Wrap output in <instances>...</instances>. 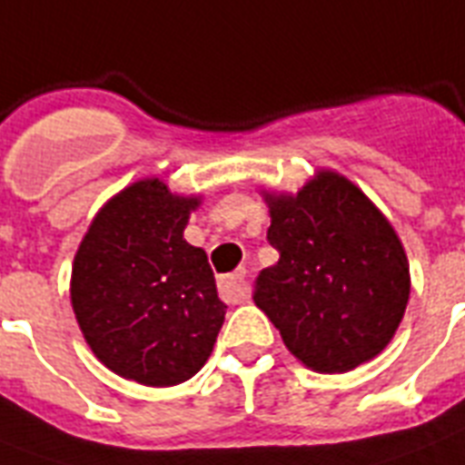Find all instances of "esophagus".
<instances>
[{
    "mask_svg": "<svg viewBox=\"0 0 465 465\" xmlns=\"http://www.w3.org/2000/svg\"><path fill=\"white\" fill-rule=\"evenodd\" d=\"M218 288H221V295L225 300H230V302H244L250 297V288H247V281H244V271L223 276L218 281Z\"/></svg>",
    "mask_w": 465,
    "mask_h": 465,
    "instance_id": "34e87169",
    "label": "esophagus"
}]
</instances>
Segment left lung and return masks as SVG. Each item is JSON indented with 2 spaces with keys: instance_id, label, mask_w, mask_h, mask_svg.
I'll return each instance as SVG.
<instances>
[{
  "instance_id": "8db88e82",
  "label": "left lung",
  "mask_w": 465,
  "mask_h": 465,
  "mask_svg": "<svg viewBox=\"0 0 465 465\" xmlns=\"http://www.w3.org/2000/svg\"><path fill=\"white\" fill-rule=\"evenodd\" d=\"M281 259L256 278L254 302L314 372H348L399 329L411 271L396 230L351 180L319 170L297 194H263Z\"/></svg>"
}]
</instances>
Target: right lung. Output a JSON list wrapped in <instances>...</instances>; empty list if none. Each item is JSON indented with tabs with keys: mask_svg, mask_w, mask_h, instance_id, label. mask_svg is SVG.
<instances>
[{
	"mask_svg": "<svg viewBox=\"0 0 465 465\" xmlns=\"http://www.w3.org/2000/svg\"><path fill=\"white\" fill-rule=\"evenodd\" d=\"M199 196L139 180L95 213L72 269V307L95 358L146 386H174L209 360L225 319L206 252L184 240Z\"/></svg>",
	"mask_w": 465,
	"mask_h": 465,
	"instance_id": "1",
	"label": "right lung"
}]
</instances>
